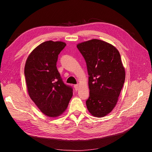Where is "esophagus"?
<instances>
[{
	"label": "esophagus",
	"mask_w": 152,
	"mask_h": 152,
	"mask_svg": "<svg viewBox=\"0 0 152 152\" xmlns=\"http://www.w3.org/2000/svg\"><path fill=\"white\" fill-rule=\"evenodd\" d=\"M79 85H78V84L74 85V88H75V91H77L78 89H79Z\"/></svg>",
	"instance_id": "esophagus-1"
}]
</instances>
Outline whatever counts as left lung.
<instances>
[{"instance_id":"left-lung-1","label":"left lung","mask_w":152,"mask_h":152,"mask_svg":"<svg viewBox=\"0 0 152 152\" xmlns=\"http://www.w3.org/2000/svg\"><path fill=\"white\" fill-rule=\"evenodd\" d=\"M77 47L85 59L89 75L87 110L92 115L103 117L115 107L125 81L120 53L112 44L98 39L78 44Z\"/></svg>"}]
</instances>
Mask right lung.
<instances>
[{
  "label": "right lung",
  "instance_id": "obj_1",
  "mask_svg": "<svg viewBox=\"0 0 152 152\" xmlns=\"http://www.w3.org/2000/svg\"><path fill=\"white\" fill-rule=\"evenodd\" d=\"M66 45L52 40L40 44L30 54L25 66L30 97L41 112L50 117L65 112L73 96L72 87L64 83L56 67L58 54Z\"/></svg>",
  "mask_w": 152,
  "mask_h": 152
}]
</instances>
